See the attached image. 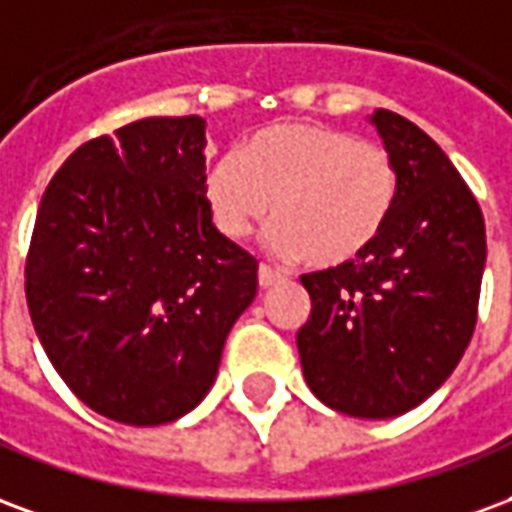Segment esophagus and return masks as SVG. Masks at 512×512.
<instances>
[{"label":"esophagus","mask_w":512,"mask_h":512,"mask_svg":"<svg viewBox=\"0 0 512 512\" xmlns=\"http://www.w3.org/2000/svg\"><path fill=\"white\" fill-rule=\"evenodd\" d=\"M279 279H282V274L274 271L271 266H266V263L257 268V282H260V288H271V285H277Z\"/></svg>","instance_id":"34e87169"}]
</instances>
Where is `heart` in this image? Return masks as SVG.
Segmentation results:
<instances>
[{"mask_svg": "<svg viewBox=\"0 0 512 512\" xmlns=\"http://www.w3.org/2000/svg\"><path fill=\"white\" fill-rule=\"evenodd\" d=\"M213 219L246 238L277 211L268 244L315 268L354 263L384 233L397 200L389 150L323 123L263 128L241 156L219 158L205 180Z\"/></svg>", "mask_w": 512, "mask_h": 512, "instance_id": "1", "label": "heart"}]
</instances>
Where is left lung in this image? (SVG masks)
<instances>
[{"label": "left lung", "mask_w": 512, "mask_h": 512, "mask_svg": "<svg viewBox=\"0 0 512 512\" xmlns=\"http://www.w3.org/2000/svg\"><path fill=\"white\" fill-rule=\"evenodd\" d=\"M370 123L395 161V208L359 260L301 277L312 312L296 345L318 400L348 417L389 419L428 400L472 340L485 222L422 128L389 109Z\"/></svg>", "instance_id": "left-lung-1"}]
</instances>
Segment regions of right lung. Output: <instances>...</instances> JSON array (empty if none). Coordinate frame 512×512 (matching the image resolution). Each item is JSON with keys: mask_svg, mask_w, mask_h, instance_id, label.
<instances>
[{"mask_svg": "<svg viewBox=\"0 0 512 512\" xmlns=\"http://www.w3.org/2000/svg\"><path fill=\"white\" fill-rule=\"evenodd\" d=\"M205 120L145 117L76 147L46 186L27 304L84 406L136 428L208 395L257 293V260L213 227Z\"/></svg>", "mask_w": 512, "mask_h": 512, "instance_id": "1", "label": "right lung"}]
</instances>
